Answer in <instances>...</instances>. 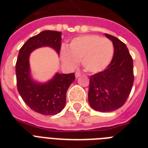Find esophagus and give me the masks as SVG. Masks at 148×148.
<instances>
[{
	"label": "esophagus",
	"instance_id": "34e87169",
	"mask_svg": "<svg viewBox=\"0 0 148 148\" xmlns=\"http://www.w3.org/2000/svg\"><path fill=\"white\" fill-rule=\"evenodd\" d=\"M80 76H81V73L79 71H76V73H75V77H76V78L79 77Z\"/></svg>",
	"mask_w": 148,
	"mask_h": 148
}]
</instances>
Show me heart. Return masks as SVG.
Listing matches in <instances>:
<instances>
[{"instance_id": "obj_1", "label": "heart", "mask_w": 148, "mask_h": 148, "mask_svg": "<svg viewBox=\"0 0 148 148\" xmlns=\"http://www.w3.org/2000/svg\"><path fill=\"white\" fill-rule=\"evenodd\" d=\"M114 45L110 40L97 35H84L74 38L63 50L61 57L64 62L74 66L76 61H81L84 69L97 73L108 67L114 55Z\"/></svg>"}]
</instances>
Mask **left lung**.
<instances>
[{
  "mask_svg": "<svg viewBox=\"0 0 148 148\" xmlns=\"http://www.w3.org/2000/svg\"><path fill=\"white\" fill-rule=\"evenodd\" d=\"M112 40L114 52L106 69L90 77L88 101L91 108L101 112L114 111L121 108L134 84L133 59L126 45L106 34Z\"/></svg>",
  "mask_w": 148,
  "mask_h": 148,
  "instance_id": "left-lung-1",
  "label": "left lung"
}]
</instances>
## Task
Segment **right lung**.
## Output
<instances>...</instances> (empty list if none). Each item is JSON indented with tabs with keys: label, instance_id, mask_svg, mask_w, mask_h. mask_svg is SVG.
Instances as JSON below:
<instances>
[{
	"label": "right lung",
	"instance_id": "right-lung-1",
	"mask_svg": "<svg viewBox=\"0 0 148 148\" xmlns=\"http://www.w3.org/2000/svg\"><path fill=\"white\" fill-rule=\"evenodd\" d=\"M61 32L44 31L31 37L20 49L16 62L17 90L29 108L44 115H54L64 108L67 89L75 80L74 73L56 74L46 84H38L30 76L29 55L36 48L48 46L60 53Z\"/></svg>",
	"mask_w": 148,
	"mask_h": 148
}]
</instances>
